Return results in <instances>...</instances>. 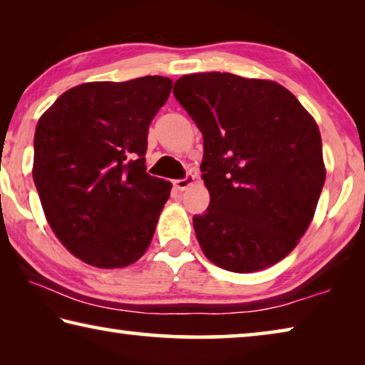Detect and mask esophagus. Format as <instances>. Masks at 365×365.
Segmentation results:
<instances>
[{
  "label": "esophagus",
  "instance_id": "34e87169",
  "mask_svg": "<svg viewBox=\"0 0 365 365\" xmlns=\"http://www.w3.org/2000/svg\"><path fill=\"white\" fill-rule=\"evenodd\" d=\"M193 182H195V174H191V172H190V174H187L183 178H178V180H175L174 185H175L177 190L183 191V190H187L190 185H193Z\"/></svg>",
  "mask_w": 365,
  "mask_h": 365
}]
</instances>
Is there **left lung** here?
I'll return each instance as SVG.
<instances>
[{"label":"left lung","mask_w":365,"mask_h":365,"mask_svg":"<svg viewBox=\"0 0 365 365\" xmlns=\"http://www.w3.org/2000/svg\"><path fill=\"white\" fill-rule=\"evenodd\" d=\"M174 96L205 141L211 201L193 217L202 252L238 274L282 261L307 230L324 188L316 120L282 85L228 72L183 76Z\"/></svg>","instance_id":"obj_1"}]
</instances>
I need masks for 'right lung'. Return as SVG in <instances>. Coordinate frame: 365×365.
I'll use <instances>...</instances> for the list:
<instances>
[{
    "label": "right lung",
    "mask_w": 365,
    "mask_h": 365,
    "mask_svg": "<svg viewBox=\"0 0 365 365\" xmlns=\"http://www.w3.org/2000/svg\"><path fill=\"white\" fill-rule=\"evenodd\" d=\"M172 80L82 83L40 117L34 182L53 232L73 256L101 269L145 255L170 183L146 174L148 128Z\"/></svg>",
    "instance_id": "obj_1"
}]
</instances>
